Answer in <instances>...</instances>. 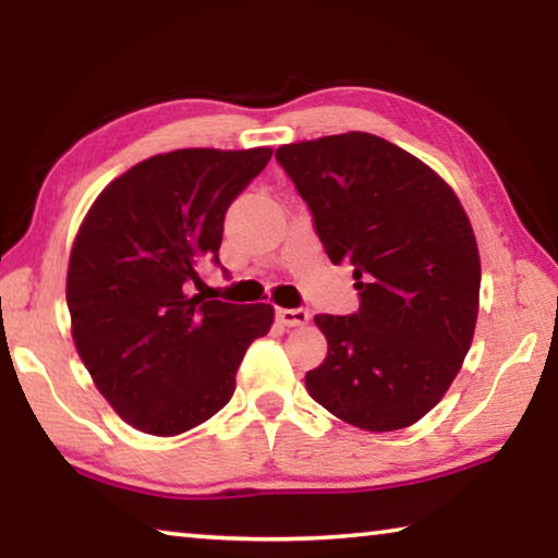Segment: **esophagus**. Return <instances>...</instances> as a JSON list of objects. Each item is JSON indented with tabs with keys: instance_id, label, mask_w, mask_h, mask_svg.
I'll use <instances>...</instances> for the list:
<instances>
[{
	"instance_id": "34e87169",
	"label": "esophagus",
	"mask_w": 558,
	"mask_h": 558,
	"mask_svg": "<svg viewBox=\"0 0 558 558\" xmlns=\"http://www.w3.org/2000/svg\"><path fill=\"white\" fill-rule=\"evenodd\" d=\"M276 317H278V323L282 327H302V325H307L310 313H307V310H302V307H295V310L278 307L276 310Z\"/></svg>"
}]
</instances>
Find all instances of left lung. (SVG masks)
<instances>
[{
    "label": "left lung",
    "instance_id": "8db88e82",
    "mask_svg": "<svg viewBox=\"0 0 558 558\" xmlns=\"http://www.w3.org/2000/svg\"><path fill=\"white\" fill-rule=\"evenodd\" d=\"M329 260L354 266V315H315L327 356L313 399L356 428L413 426L456 379L480 307V253L456 192L369 132L278 147Z\"/></svg>",
    "mask_w": 558,
    "mask_h": 558
}]
</instances>
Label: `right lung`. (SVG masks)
<instances>
[{
	"label": "right lung",
	"mask_w": 558,
	"mask_h": 558,
	"mask_svg": "<svg viewBox=\"0 0 558 558\" xmlns=\"http://www.w3.org/2000/svg\"><path fill=\"white\" fill-rule=\"evenodd\" d=\"M270 147L174 149L102 189L73 241L65 302L75 349L122 421L179 436L231 401L245 349L272 307L192 295L219 263L223 216Z\"/></svg>",
	"instance_id": "obj_1"
}]
</instances>
